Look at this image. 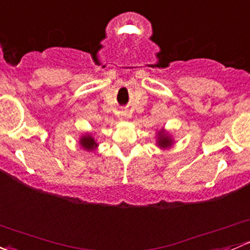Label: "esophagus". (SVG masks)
I'll use <instances>...</instances> for the list:
<instances>
[{
  "mask_svg": "<svg viewBox=\"0 0 250 250\" xmlns=\"http://www.w3.org/2000/svg\"><path fill=\"white\" fill-rule=\"evenodd\" d=\"M123 116H125V117L127 116V111H123Z\"/></svg>",
  "mask_w": 250,
  "mask_h": 250,
  "instance_id": "esophagus-1",
  "label": "esophagus"
}]
</instances>
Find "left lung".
<instances>
[{
    "mask_svg": "<svg viewBox=\"0 0 250 250\" xmlns=\"http://www.w3.org/2000/svg\"><path fill=\"white\" fill-rule=\"evenodd\" d=\"M158 135H160V137H158V145H160L161 147H167V146L172 145V139H170L168 135L162 134V133Z\"/></svg>",
    "mask_w": 250,
    "mask_h": 250,
    "instance_id": "8db88e82",
    "label": "left lung"
}]
</instances>
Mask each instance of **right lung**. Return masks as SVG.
I'll list each match as a JSON object with an SVG mask.
<instances>
[{
	"label": "right lung",
	"mask_w": 250,
	"mask_h": 250,
	"mask_svg": "<svg viewBox=\"0 0 250 250\" xmlns=\"http://www.w3.org/2000/svg\"><path fill=\"white\" fill-rule=\"evenodd\" d=\"M81 145L83 146V148L89 151V150H93L98 144L95 143L94 138H92V135H84V137L81 139Z\"/></svg>",
	"instance_id": "obj_1"
}]
</instances>
